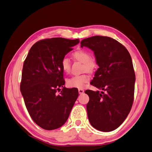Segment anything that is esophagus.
<instances>
[{"instance_id":"esophagus-1","label":"esophagus","mask_w":152,"mask_h":152,"mask_svg":"<svg viewBox=\"0 0 152 152\" xmlns=\"http://www.w3.org/2000/svg\"><path fill=\"white\" fill-rule=\"evenodd\" d=\"M79 94H83L84 93V90L83 88H79Z\"/></svg>"}]
</instances>
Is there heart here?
Instances as JSON below:
<instances>
[{"mask_svg":"<svg viewBox=\"0 0 152 152\" xmlns=\"http://www.w3.org/2000/svg\"><path fill=\"white\" fill-rule=\"evenodd\" d=\"M73 57L77 61L84 64V69L88 72L93 71L96 67V64L93 60L91 59V56L87 51L83 50H79L73 53ZM61 67L63 71L65 73H69L71 69L70 60L65 57L61 60ZM90 77L87 74L74 75L69 79L67 81V84L69 87L75 88H83L86 83L89 81Z\"/></svg>","mask_w":152,"mask_h":152,"instance_id":"b5f03b06","label":"heart"}]
</instances>
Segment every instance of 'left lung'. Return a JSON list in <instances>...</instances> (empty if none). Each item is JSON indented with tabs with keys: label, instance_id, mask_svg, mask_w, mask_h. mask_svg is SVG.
<instances>
[{
	"label": "left lung",
	"instance_id": "8db88e82",
	"mask_svg": "<svg viewBox=\"0 0 152 152\" xmlns=\"http://www.w3.org/2000/svg\"><path fill=\"white\" fill-rule=\"evenodd\" d=\"M81 47L93 51L98 69L91 84L99 91H85L91 126L102 132L116 129L130 113L136 76L128 51L110 37L96 36L83 39Z\"/></svg>",
	"mask_w": 152,
	"mask_h": 152
}]
</instances>
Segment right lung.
Returning <instances> with one entry per match:
<instances>
[{"label": "right lung", "instance_id": "add662e5", "mask_svg": "<svg viewBox=\"0 0 152 152\" xmlns=\"http://www.w3.org/2000/svg\"><path fill=\"white\" fill-rule=\"evenodd\" d=\"M79 43V39H42L31 46L24 62L20 91L31 118L43 129L62 126L79 96L77 88L64 87L61 65L63 58Z\"/></svg>", "mask_w": 152, "mask_h": 152}]
</instances>
